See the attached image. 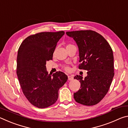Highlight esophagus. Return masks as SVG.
Wrapping results in <instances>:
<instances>
[{
  "label": "esophagus",
  "instance_id": "esophagus-1",
  "mask_svg": "<svg viewBox=\"0 0 128 128\" xmlns=\"http://www.w3.org/2000/svg\"><path fill=\"white\" fill-rule=\"evenodd\" d=\"M73 80V77L72 76H68V80L69 81H71V80Z\"/></svg>",
  "mask_w": 128,
  "mask_h": 128
}]
</instances>
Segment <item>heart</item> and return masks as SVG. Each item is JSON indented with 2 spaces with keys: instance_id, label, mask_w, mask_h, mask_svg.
<instances>
[{
  "instance_id": "b5f03b06",
  "label": "heart",
  "mask_w": 128,
  "mask_h": 128,
  "mask_svg": "<svg viewBox=\"0 0 128 128\" xmlns=\"http://www.w3.org/2000/svg\"><path fill=\"white\" fill-rule=\"evenodd\" d=\"M72 46V45H71V44H68V45H67V46H66V47H69V46ZM64 69H65V70H66V71H69V70H70V68H69V67H68V66H65V67H64Z\"/></svg>"
}]
</instances>
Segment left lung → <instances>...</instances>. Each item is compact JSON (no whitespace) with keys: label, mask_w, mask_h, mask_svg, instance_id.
<instances>
[{"label":"left lung","mask_w":128,"mask_h":128,"mask_svg":"<svg viewBox=\"0 0 128 128\" xmlns=\"http://www.w3.org/2000/svg\"><path fill=\"white\" fill-rule=\"evenodd\" d=\"M78 47V68L88 70L83 78L76 75L81 88L73 96L77 103L85 106L98 103L108 92L114 76L113 51L105 38L92 30L67 32Z\"/></svg>","instance_id":"8db88e82"}]
</instances>
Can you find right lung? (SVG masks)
I'll return each mask as SVG.
<instances>
[{
  "mask_svg": "<svg viewBox=\"0 0 128 128\" xmlns=\"http://www.w3.org/2000/svg\"><path fill=\"white\" fill-rule=\"evenodd\" d=\"M64 32H42L25 39L18 50L17 75L26 98L40 108L48 107L58 100L59 89L68 76L57 72L52 76L46 69V62L52 59L54 52Z\"/></svg>",
  "mask_w": 128,
  "mask_h": 128,
  "instance_id": "add662e5",
  "label": "right lung"
}]
</instances>
